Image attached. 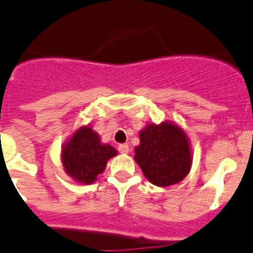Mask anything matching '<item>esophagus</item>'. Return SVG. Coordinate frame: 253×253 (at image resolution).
Instances as JSON below:
<instances>
[{
  "mask_svg": "<svg viewBox=\"0 0 253 253\" xmlns=\"http://www.w3.org/2000/svg\"><path fill=\"white\" fill-rule=\"evenodd\" d=\"M118 151L121 152V154H127L129 151V146L127 143H121L120 146H118Z\"/></svg>",
  "mask_w": 253,
  "mask_h": 253,
  "instance_id": "esophagus-1",
  "label": "esophagus"
}]
</instances>
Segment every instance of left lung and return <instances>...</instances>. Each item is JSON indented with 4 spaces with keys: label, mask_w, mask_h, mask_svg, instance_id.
<instances>
[{
    "label": "left lung",
    "mask_w": 253,
    "mask_h": 253,
    "mask_svg": "<svg viewBox=\"0 0 253 253\" xmlns=\"http://www.w3.org/2000/svg\"><path fill=\"white\" fill-rule=\"evenodd\" d=\"M135 161L147 180L156 186H171L185 179L192 169L190 141L179 125L165 121L147 124L140 131Z\"/></svg>",
    "instance_id": "1"
}]
</instances>
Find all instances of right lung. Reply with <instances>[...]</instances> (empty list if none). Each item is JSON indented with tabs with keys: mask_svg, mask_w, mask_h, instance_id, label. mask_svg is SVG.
<instances>
[{
	"mask_svg": "<svg viewBox=\"0 0 253 253\" xmlns=\"http://www.w3.org/2000/svg\"><path fill=\"white\" fill-rule=\"evenodd\" d=\"M117 150L103 143L92 126H81L61 146L60 160L65 174L79 184H92L104 171Z\"/></svg>",
	"mask_w": 253,
	"mask_h": 253,
	"instance_id": "right-lung-1",
	"label": "right lung"
}]
</instances>
